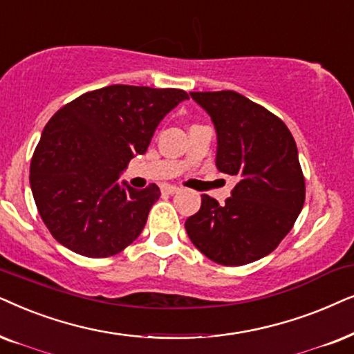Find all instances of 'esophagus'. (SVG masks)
Returning a JSON list of instances; mask_svg holds the SVG:
<instances>
[{"label": "esophagus", "instance_id": "esophagus-1", "mask_svg": "<svg viewBox=\"0 0 354 354\" xmlns=\"http://www.w3.org/2000/svg\"><path fill=\"white\" fill-rule=\"evenodd\" d=\"M162 191L167 192V194H176V192L180 191V187L173 186V185H165V186L162 187Z\"/></svg>", "mask_w": 354, "mask_h": 354}]
</instances>
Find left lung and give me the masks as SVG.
<instances>
[{
  "mask_svg": "<svg viewBox=\"0 0 354 354\" xmlns=\"http://www.w3.org/2000/svg\"><path fill=\"white\" fill-rule=\"evenodd\" d=\"M216 129V168L238 178L218 204L202 196L186 220L199 251L220 266L236 267L270 254L293 228L306 199L298 149L290 129L267 108L233 91L191 92Z\"/></svg>",
  "mask_w": 354,
  "mask_h": 354,
  "instance_id": "obj_1",
  "label": "left lung"
}]
</instances>
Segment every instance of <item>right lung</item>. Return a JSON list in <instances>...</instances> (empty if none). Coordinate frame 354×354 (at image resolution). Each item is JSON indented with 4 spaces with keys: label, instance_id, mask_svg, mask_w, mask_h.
Masks as SVG:
<instances>
[{
    "label": "right lung",
    "instance_id": "add662e5",
    "mask_svg": "<svg viewBox=\"0 0 354 354\" xmlns=\"http://www.w3.org/2000/svg\"><path fill=\"white\" fill-rule=\"evenodd\" d=\"M181 88L115 84L82 93L46 122L30 162L39 214L56 241L86 257H110L144 230L157 185L121 187L120 173L142 155ZM126 185V183H124Z\"/></svg>",
    "mask_w": 354,
    "mask_h": 354
}]
</instances>
